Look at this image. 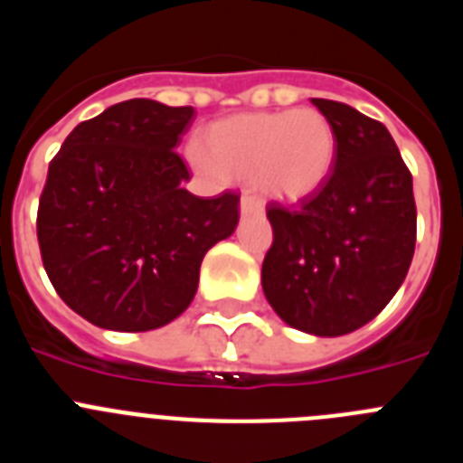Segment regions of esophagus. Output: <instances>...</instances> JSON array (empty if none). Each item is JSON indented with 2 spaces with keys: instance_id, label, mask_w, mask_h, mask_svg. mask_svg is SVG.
I'll return each instance as SVG.
<instances>
[{
  "instance_id": "1",
  "label": "esophagus",
  "mask_w": 463,
  "mask_h": 463,
  "mask_svg": "<svg viewBox=\"0 0 463 463\" xmlns=\"http://www.w3.org/2000/svg\"><path fill=\"white\" fill-rule=\"evenodd\" d=\"M241 211H243L245 215H248V213L255 215V213L264 211V202H261L257 194H252V192H245V194L241 196Z\"/></svg>"
}]
</instances>
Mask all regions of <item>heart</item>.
Here are the masks:
<instances>
[{
	"label": "heart",
	"mask_w": 463,
	"mask_h": 463,
	"mask_svg": "<svg viewBox=\"0 0 463 463\" xmlns=\"http://www.w3.org/2000/svg\"><path fill=\"white\" fill-rule=\"evenodd\" d=\"M196 162L211 174L260 185L280 199H304L325 185L336 159V134L315 109L241 113L213 122Z\"/></svg>",
	"instance_id": "1"
}]
</instances>
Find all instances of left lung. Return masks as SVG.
Here are the masks:
<instances>
[{"label":"left lung","mask_w":463,"mask_h":463,"mask_svg":"<svg viewBox=\"0 0 463 463\" xmlns=\"http://www.w3.org/2000/svg\"><path fill=\"white\" fill-rule=\"evenodd\" d=\"M313 104L336 134L334 169L297 206H267L273 243L261 288L289 326L343 336L373 320L401 288L417 208L411 169L387 127L341 101Z\"/></svg>","instance_id":"left-lung-1"}]
</instances>
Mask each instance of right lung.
Returning <instances> with one entry per match:
<instances>
[{"label": "right lung", "mask_w": 463, "mask_h": 463, "mask_svg": "<svg viewBox=\"0 0 463 463\" xmlns=\"http://www.w3.org/2000/svg\"><path fill=\"white\" fill-rule=\"evenodd\" d=\"M194 109L129 99L80 122L48 165L41 260L64 304L101 329L169 325L202 260L239 224V192L196 196L175 146Z\"/></svg>", "instance_id": "add662e5"}]
</instances>
